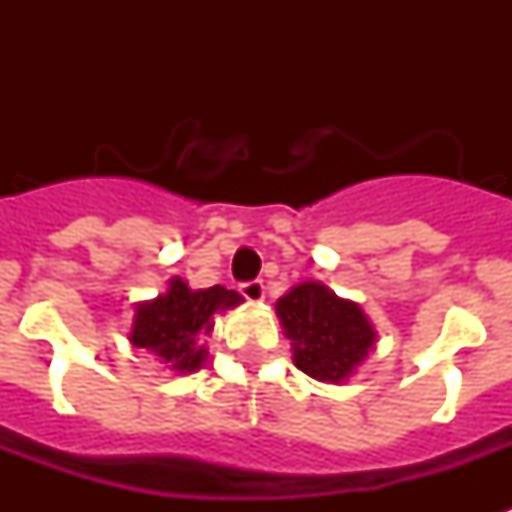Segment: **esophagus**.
I'll list each match as a JSON object with an SVG mask.
<instances>
[{
	"instance_id": "34e87169",
	"label": "esophagus",
	"mask_w": 512,
	"mask_h": 512,
	"mask_svg": "<svg viewBox=\"0 0 512 512\" xmlns=\"http://www.w3.org/2000/svg\"><path fill=\"white\" fill-rule=\"evenodd\" d=\"M239 292L244 297H247L249 303H260V300H263V297H265V284L260 279H257V281H244V284H241V287H239Z\"/></svg>"
}]
</instances>
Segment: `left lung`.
<instances>
[{"instance_id": "obj_1", "label": "left lung", "mask_w": 512, "mask_h": 512, "mask_svg": "<svg viewBox=\"0 0 512 512\" xmlns=\"http://www.w3.org/2000/svg\"><path fill=\"white\" fill-rule=\"evenodd\" d=\"M295 366L321 382H345L369 356L377 332L358 303L342 300L321 281H303L276 303Z\"/></svg>"}]
</instances>
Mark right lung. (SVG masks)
Instances as JSON below:
<instances>
[{"instance_id":"obj_1","label":"right lung","mask_w":512,"mask_h":512,"mask_svg":"<svg viewBox=\"0 0 512 512\" xmlns=\"http://www.w3.org/2000/svg\"><path fill=\"white\" fill-rule=\"evenodd\" d=\"M244 303V297L220 284L209 289H191L180 276L170 279L167 292L154 300L138 303L132 321L130 342L135 348L162 358L167 369L191 374L204 366L207 348L201 337L215 327L212 316Z\"/></svg>"}]
</instances>
